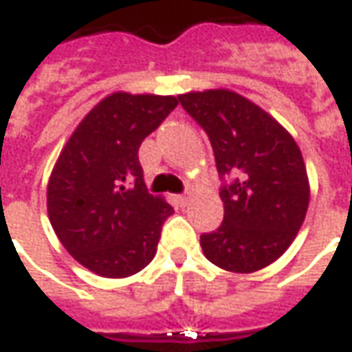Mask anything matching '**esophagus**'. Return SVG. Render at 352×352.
<instances>
[{
  "label": "esophagus",
  "mask_w": 352,
  "mask_h": 352,
  "mask_svg": "<svg viewBox=\"0 0 352 352\" xmlns=\"http://www.w3.org/2000/svg\"><path fill=\"white\" fill-rule=\"evenodd\" d=\"M186 198H188V196H186V195H179V196H177V200H179V202H181V204H185V202H186Z\"/></svg>",
  "instance_id": "34e87169"
}]
</instances>
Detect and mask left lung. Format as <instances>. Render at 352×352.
<instances>
[{"mask_svg": "<svg viewBox=\"0 0 352 352\" xmlns=\"http://www.w3.org/2000/svg\"><path fill=\"white\" fill-rule=\"evenodd\" d=\"M204 129L216 156L223 221L200 235L204 256L227 272L250 274L285 252L308 210L307 167L283 126L231 90L179 96Z\"/></svg>", "mask_w": 352, "mask_h": 352, "instance_id": "1", "label": "left lung"}]
</instances>
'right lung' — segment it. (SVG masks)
<instances>
[{"label":"right lung","mask_w":352,"mask_h":352,"mask_svg":"<svg viewBox=\"0 0 352 352\" xmlns=\"http://www.w3.org/2000/svg\"><path fill=\"white\" fill-rule=\"evenodd\" d=\"M177 104L175 96H107L59 154L47 216L69 254L98 276H133L156 254L173 206L146 190L138 148Z\"/></svg>","instance_id":"add662e5"}]
</instances>
